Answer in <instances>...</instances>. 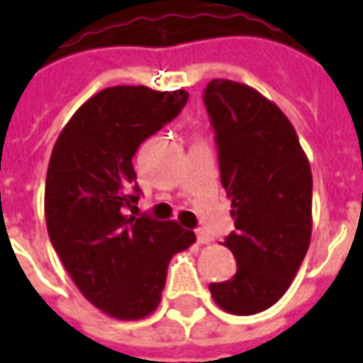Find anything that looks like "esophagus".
Wrapping results in <instances>:
<instances>
[{
	"instance_id": "1",
	"label": "esophagus",
	"mask_w": 363,
	"mask_h": 363,
	"mask_svg": "<svg viewBox=\"0 0 363 363\" xmlns=\"http://www.w3.org/2000/svg\"><path fill=\"white\" fill-rule=\"evenodd\" d=\"M196 238H198L199 245H209V242L213 241V238H211L205 230H196Z\"/></svg>"
}]
</instances>
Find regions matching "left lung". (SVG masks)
I'll list each match as a JSON object with an SVG mask.
<instances>
[{
	"mask_svg": "<svg viewBox=\"0 0 363 363\" xmlns=\"http://www.w3.org/2000/svg\"><path fill=\"white\" fill-rule=\"evenodd\" d=\"M203 101L235 220L222 245L238 259L235 275L209 290L226 313L256 315L284 296L309 248L311 165L292 122L258 90L215 79Z\"/></svg>",
	"mask_w": 363,
	"mask_h": 363,
	"instance_id": "left-lung-1",
	"label": "left lung"
}]
</instances>
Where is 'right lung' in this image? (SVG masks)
Masks as SVG:
<instances>
[{"mask_svg":"<svg viewBox=\"0 0 363 363\" xmlns=\"http://www.w3.org/2000/svg\"><path fill=\"white\" fill-rule=\"evenodd\" d=\"M188 92L113 86L82 104L56 139L45 184L48 238L84 298L118 320L158 307L169 259L196 235L128 215L139 199L131 158L186 105Z\"/></svg>","mask_w":363,"mask_h":363,"instance_id":"1","label":"right lung"}]
</instances>
